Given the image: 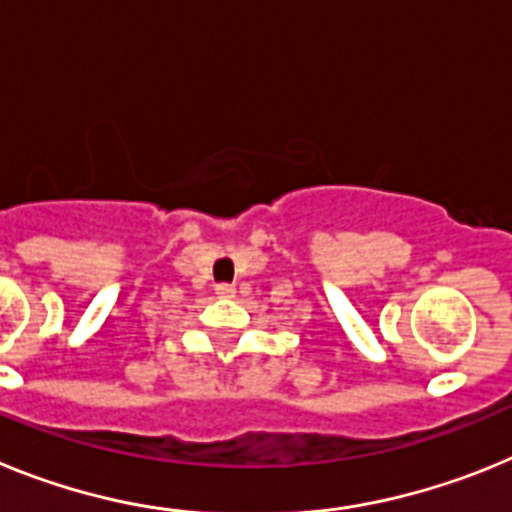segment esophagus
Listing matches in <instances>:
<instances>
[{"label": "esophagus", "instance_id": "34e87169", "mask_svg": "<svg viewBox=\"0 0 512 512\" xmlns=\"http://www.w3.org/2000/svg\"><path fill=\"white\" fill-rule=\"evenodd\" d=\"M215 295H220V297H233L235 295V287L233 284H215Z\"/></svg>", "mask_w": 512, "mask_h": 512}]
</instances>
